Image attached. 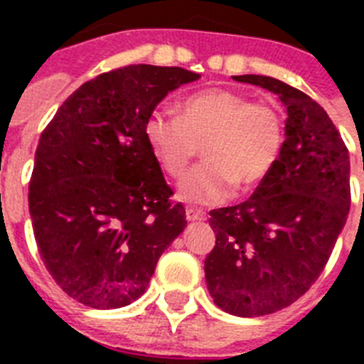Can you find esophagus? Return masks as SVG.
<instances>
[{
	"mask_svg": "<svg viewBox=\"0 0 364 364\" xmlns=\"http://www.w3.org/2000/svg\"><path fill=\"white\" fill-rule=\"evenodd\" d=\"M185 215H187V221L194 223V221H204L205 213L202 210H196V208H187L185 211Z\"/></svg>",
	"mask_w": 364,
	"mask_h": 364,
	"instance_id": "esophagus-1",
	"label": "esophagus"
}]
</instances>
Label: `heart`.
<instances>
[{"mask_svg": "<svg viewBox=\"0 0 364 364\" xmlns=\"http://www.w3.org/2000/svg\"><path fill=\"white\" fill-rule=\"evenodd\" d=\"M181 115L154 111L145 139L160 168L173 179L185 176L200 145L205 162L179 185L191 204L227 202L238 185L253 191L270 177L285 145V119L270 102H255L232 88H208L181 102Z\"/></svg>", "mask_w": 364, "mask_h": 364, "instance_id": "b5f03b06", "label": "heart"}]
</instances>
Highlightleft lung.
Masks as SVG:
<instances>
[{
	"label": "left lung",
	"instance_id": "left-lung-1",
	"mask_svg": "<svg viewBox=\"0 0 364 364\" xmlns=\"http://www.w3.org/2000/svg\"><path fill=\"white\" fill-rule=\"evenodd\" d=\"M234 79L277 94L287 107V137L270 177L242 204L210 211L211 299L232 316L259 317L291 306L321 276L350 213V156L308 94L274 77Z\"/></svg>",
	"mask_w": 364,
	"mask_h": 364
}]
</instances>
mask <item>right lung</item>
Listing matches in <instances>:
<instances>
[{
  "instance_id": "1",
  "label": "right lung",
  "mask_w": 364,
  "mask_h": 364,
  "mask_svg": "<svg viewBox=\"0 0 364 364\" xmlns=\"http://www.w3.org/2000/svg\"><path fill=\"white\" fill-rule=\"evenodd\" d=\"M198 77L147 64L107 71L77 88L43 130L28 193L31 227L48 274L77 302L132 304L187 227L145 122L166 94Z\"/></svg>"
}]
</instances>
